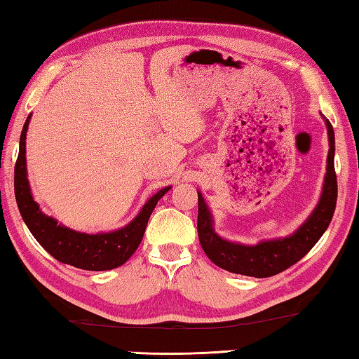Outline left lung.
I'll list each match as a JSON object with an SVG mask.
<instances>
[{
    "label": "left lung",
    "instance_id": "8db88e82",
    "mask_svg": "<svg viewBox=\"0 0 359 359\" xmlns=\"http://www.w3.org/2000/svg\"><path fill=\"white\" fill-rule=\"evenodd\" d=\"M330 151L323 191L311 217L293 234L283 239L261 241L257 245H244L222 239L214 231L212 214L203 194L198 191V238L208 258L224 271L234 274L264 278L288 269L311 252L330 226L337 201V177L334 171V130L326 120Z\"/></svg>",
    "mask_w": 359,
    "mask_h": 359
}]
</instances>
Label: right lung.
Masks as SVG:
<instances>
[{"instance_id":"add662e5","label":"right lung","mask_w":359,"mask_h":359,"mask_svg":"<svg viewBox=\"0 0 359 359\" xmlns=\"http://www.w3.org/2000/svg\"><path fill=\"white\" fill-rule=\"evenodd\" d=\"M29 117L32 115H28L20 135L19 156H17L14 169V191L20 215L23 222L27 223L28 229L32 231L34 239L53 258L62 261L65 264L79 267V269L109 271L126 263L141 244L145 226H147V222L156 203L165 196L168 190H171V187L161 188L144 204V208L135 220L123 228L112 231V233L85 234L66 228L63 224H60L55 218L42 214L39 204L34 201L32 190H29L25 156V139Z\"/></svg>"}]
</instances>
